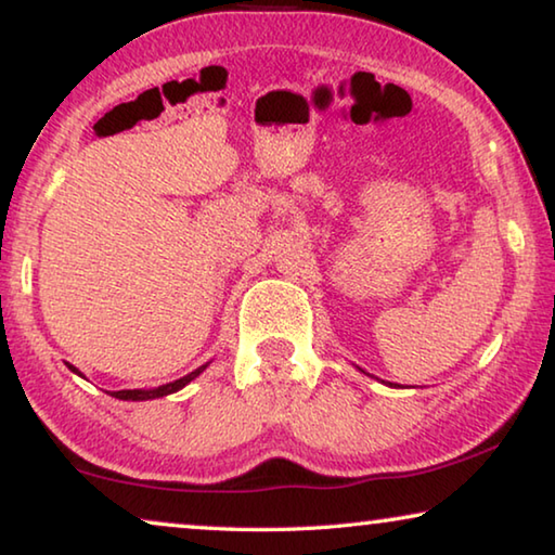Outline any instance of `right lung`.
<instances>
[{
  "label": "right lung",
  "mask_w": 555,
  "mask_h": 555,
  "mask_svg": "<svg viewBox=\"0 0 555 555\" xmlns=\"http://www.w3.org/2000/svg\"><path fill=\"white\" fill-rule=\"evenodd\" d=\"M70 370L75 372V367H70ZM203 370H205V367L195 370V372H191V374H185L183 379H176V382H171V384H164V387H158V389H149V391H144V389H121V391H112V397L125 399V401H146V399L166 397V393H173V391H178V389H183L185 384L198 377V374H201Z\"/></svg>",
  "instance_id": "add662e5"
}]
</instances>
